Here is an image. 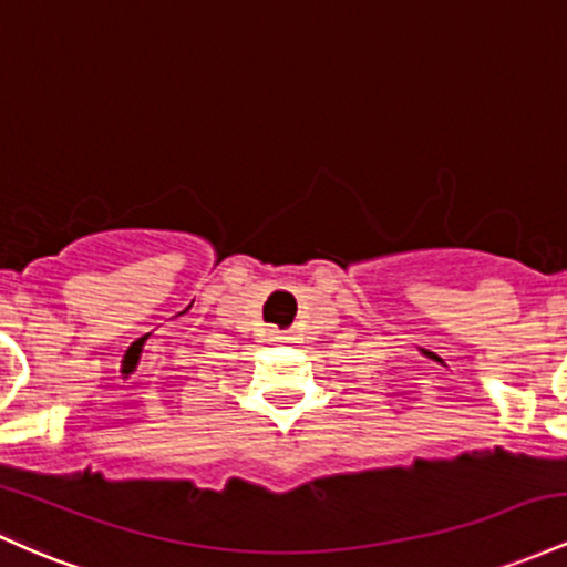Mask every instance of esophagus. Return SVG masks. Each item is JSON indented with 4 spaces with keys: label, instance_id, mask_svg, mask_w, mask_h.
<instances>
[{
    "label": "esophagus",
    "instance_id": "34e87169",
    "mask_svg": "<svg viewBox=\"0 0 567 567\" xmlns=\"http://www.w3.org/2000/svg\"><path fill=\"white\" fill-rule=\"evenodd\" d=\"M267 334H270V340H289V337H286V332H278V329H267Z\"/></svg>",
    "mask_w": 567,
    "mask_h": 567
}]
</instances>
